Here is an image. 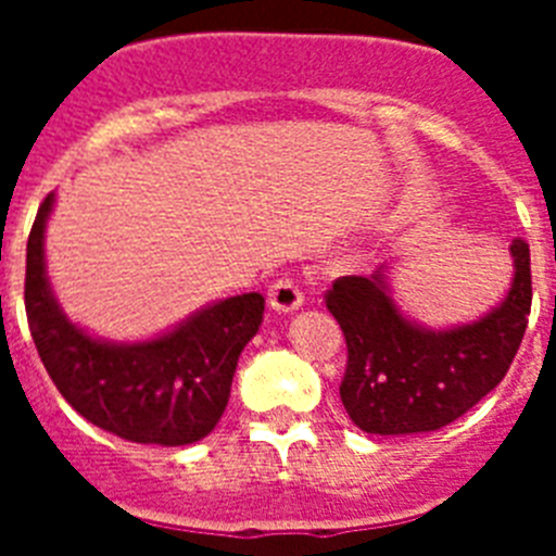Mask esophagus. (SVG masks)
I'll return each mask as SVG.
<instances>
[{
	"mask_svg": "<svg viewBox=\"0 0 556 556\" xmlns=\"http://www.w3.org/2000/svg\"><path fill=\"white\" fill-rule=\"evenodd\" d=\"M269 306L278 314L298 312L303 306V292L301 287L292 281V278H281L269 287Z\"/></svg>",
	"mask_w": 556,
	"mask_h": 556,
	"instance_id": "34e87169",
	"label": "esophagus"
}]
</instances>
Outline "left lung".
<instances>
[{"label": "left lung", "instance_id": "8db88e82", "mask_svg": "<svg viewBox=\"0 0 556 556\" xmlns=\"http://www.w3.org/2000/svg\"><path fill=\"white\" fill-rule=\"evenodd\" d=\"M513 281L504 301L470 323L429 328L392 298L384 264L348 275L326 294L348 342L339 397L367 434L404 437L454 424L507 376L532 308L529 244L513 239Z\"/></svg>", "mask_w": 556, "mask_h": 556}]
</instances>
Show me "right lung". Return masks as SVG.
I'll return each mask as SVG.
<instances>
[{"mask_svg": "<svg viewBox=\"0 0 556 556\" xmlns=\"http://www.w3.org/2000/svg\"><path fill=\"white\" fill-rule=\"evenodd\" d=\"M55 194L27 239L24 308L49 378L88 424L141 445L198 443L219 424L236 365L264 320L258 292L233 294L150 339L113 342L66 317L47 275L43 233Z\"/></svg>", "mask_w": 556, "mask_h": 556, "instance_id": "obj_1", "label": "right lung"}]
</instances>
